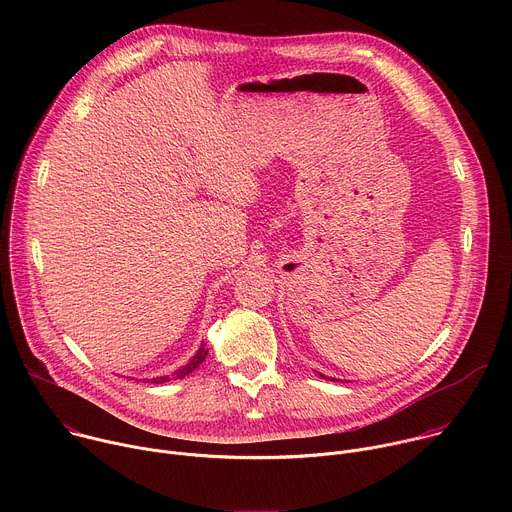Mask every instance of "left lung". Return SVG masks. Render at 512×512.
Segmentation results:
<instances>
[{
    "mask_svg": "<svg viewBox=\"0 0 512 512\" xmlns=\"http://www.w3.org/2000/svg\"><path fill=\"white\" fill-rule=\"evenodd\" d=\"M324 379H326V377H324ZM330 381H334V379H330Z\"/></svg>",
    "mask_w": 512,
    "mask_h": 512,
    "instance_id": "obj_1",
    "label": "left lung"
}]
</instances>
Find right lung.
<instances>
[{
    "mask_svg": "<svg viewBox=\"0 0 512 512\" xmlns=\"http://www.w3.org/2000/svg\"><path fill=\"white\" fill-rule=\"evenodd\" d=\"M206 358V348H204V344L198 348V352L192 356V360L188 362V364H184L182 369H178L176 373H174V379H184L186 375H190L198 364H202V360ZM166 381H170V377L166 375V377H158V379H152V383H166Z\"/></svg>",
    "mask_w": 512,
    "mask_h": 512,
    "instance_id": "right-lung-1",
    "label": "right lung"
}]
</instances>
